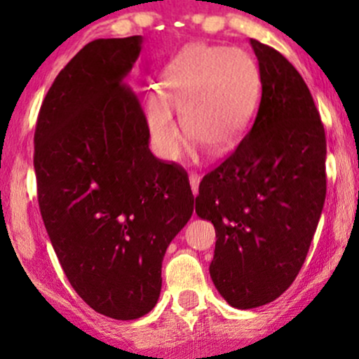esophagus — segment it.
<instances>
[{
  "instance_id": "esophagus-1",
  "label": "esophagus",
  "mask_w": 359,
  "mask_h": 359,
  "mask_svg": "<svg viewBox=\"0 0 359 359\" xmlns=\"http://www.w3.org/2000/svg\"><path fill=\"white\" fill-rule=\"evenodd\" d=\"M189 184H191V189H193V194L196 196L198 194V187H200V175L198 173H191L189 175Z\"/></svg>"
}]
</instances>
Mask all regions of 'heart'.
I'll use <instances>...</instances> for the list:
<instances>
[{"mask_svg": "<svg viewBox=\"0 0 359 359\" xmlns=\"http://www.w3.org/2000/svg\"><path fill=\"white\" fill-rule=\"evenodd\" d=\"M259 69L241 48L191 45L168 64L159 81L161 102L147 106L154 147L165 159L182 154L186 137L168 107L179 111L187 135L212 153L240 140L259 97Z\"/></svg>", "mask_w": 359, "mask_h": 359, "instance_id": "b5f03b06", "label": "heart"}]
</instances>
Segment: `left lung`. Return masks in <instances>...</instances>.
Returning a JSON list of instances; mask_svg holds the SVG:
<instances>
[{
    "label": "left lung",
    "mask_w": 359,
    "mask_h": 359,
    "mask_svg": "<svg viewBox=\"0 0 359 359\" xmlns=\"http://www.w3.org/2000/svg\"><path fill=\"white\" fill-rule=\"evenodd\" d=\"M250 43L262 83L255 121L196 196L217 234L210 276L238 309L273 302L293 283L327 196V139L306 81L278 50Z\"/></svg>",
    "instance_id": "8db88e82"
}]
</instances>
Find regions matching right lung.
I'll return each instance as SVG.
<instances>
[{"label":"right lung","instance_id":"add662e5","mask_svg":"<svg viewBox=\"0 0 359 359\" xmlns=\"http://www.w3.org/2000/svg\"><path fill=\"white\" fill-rule=\"evenodd\" d=\"M142 36L95 39L50 86L34 132L38 203L76 293L97 313L137 320L161 292L170 241L193 215L189 179L149 149L126 85Z\"/></svg>","mask_w":359,"mask_h":359}]
</instances>
